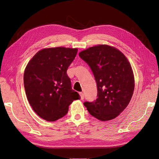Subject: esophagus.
<instances>
[{
	"label": "esophagus",
	"mask_w": 159,
	"mask_h": 159,
	"mask_svg": "<svg viewBox=\"0 0 159 159\" xmlns=\"http://www.w3.org/2000/svg\"><path fill=\"white\" fill-rule=\"evenodd\" d=\"M79 94H80L81 100H83L84 99V94H83V93H80Z\"/></svg>",
	"instance_id": "obj_1"
}]
</instances>
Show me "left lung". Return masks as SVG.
Returning a JSON list of instances; mask_svg holds the SVG:
<instances>
[{
	"label": "left lung",
	"instance_id": "1",
	"mask_svg": "<svg viewBox=\"0 0 159 159\" xmlns=\"http://www.w3.org/2000/svg\"><path fill=\"white\" fill-rule=\"evenodd\" d=\"M79 57L90 66L97 86L96 101L84 102V105L100 120L115 119L133 94L134 79L130 62L120 51L106 44L90 47Z\"/></svg>",
	"mask_w": 159,
	"mask_h": 159
}]
</instances>
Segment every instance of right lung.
I'll return each mask as SVG.
<instances>
[{"instance_id": "right-lung-1", "label": "right lung", "mask_w": 159, "mask_h": 159, "mask_svg": "<svg viewBox=\"0 0 159 159\" xmlns=\"http://www.w3.org/2000/svg\"><path fill=\"white\" fill-rule=\"evenodd\" d=\"M78 49L65 47L44 48L32 58L24 73L27 99L38 116L48 121L61 119L69 106L80 98L72 89L66 74Z\"/></svg>"}]
</instances>
